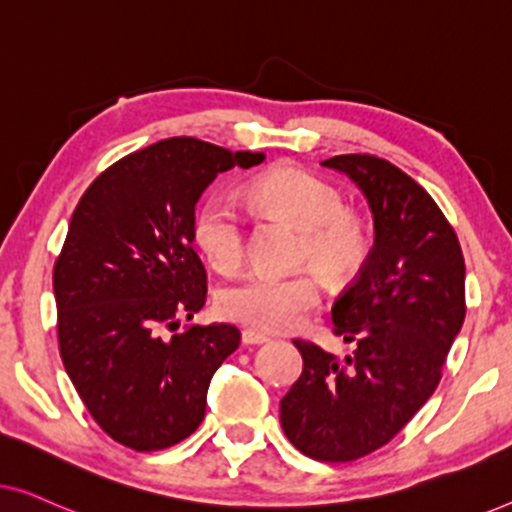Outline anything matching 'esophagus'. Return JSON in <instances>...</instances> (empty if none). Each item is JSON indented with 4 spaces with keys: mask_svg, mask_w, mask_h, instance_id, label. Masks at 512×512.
<instances>
[{
    "mask_svg": "<svg viewBox=\"0 0 512 512\" xmlns=\"http://www.w3.org/2000/svg\"><path fill=\"white\" fill-rule=\"evenodd\" d=\"M263 342H270V338L265 333H258V331H242V345H263Z\"/></svg>",
    "mask_w": 512,
    "mask_h": 512,
    "instance_id": "1",
    "label": "esophagus"
}]
</instances>
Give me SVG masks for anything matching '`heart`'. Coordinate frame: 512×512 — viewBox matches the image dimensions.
<instances>
[{
  "label": "heart",
  "instance_id": "b5f03b06",
  "mask_svg": "<svg viewBox=\"0 0 512 512\" xmlns=\"http://www.w3.org/2000/svg\"><path fill=\"white\" fill-rule=\"evenodd\" d=\"M247 193L256 207L303 230V256L321 275L342 279L361 268L366 235L361 223L347 214L342 193L326 179L300 167H277L251 179ZM193 235L214 268L233 272L242 265L247 254V221L228 193H212L202 202ZM319 300V282L307 272H251L221 289L219 310L223 317L258 331H286L298 326Z\"/></svg>",
  "mask_w": 512,
  "mask_h": 512
}]
</instances>
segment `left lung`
Segmentation results:
<instances>
[{"label":"left lung","mask_w":512,"mask_h":512,"mask_svg":"<svg viewBox=\"0 0 512 512\" xmlns=\"http://www.w3.org/2000/svg\"><path fill=\"white\" fill-rule=\"evenodd\" d=\"M321 165L366 195L375 244L331 310L333 333L354 352L338 359L293 340L303 373L279 419L293 447L340 464L387 445L436 391L466 317V265L431 195L389 160L347 153Z\"/></svg>","instance_id":"obj_1"}]
</instances>
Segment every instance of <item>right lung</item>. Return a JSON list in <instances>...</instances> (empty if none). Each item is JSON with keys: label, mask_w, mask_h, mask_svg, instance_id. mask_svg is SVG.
<instances>
[{"label": "right lung", "mask_w": 512, "mask_h": 512, "mask_svg": "<svg viewBox=\"0 0 512 512\" xmlns=\"http://www.w3.org/2000/svg\"><path fill=\"white\" fill-rule=\"evenodd\" d=\"M263 153L172 137L104 170L76 205L53 268L69 380L104 433L137 452L181 443L205 419L212 375L240 345L230 324L179 328L207 298L195 205Z\"/></svg>", "instance_id": "1"}]
</instances>
